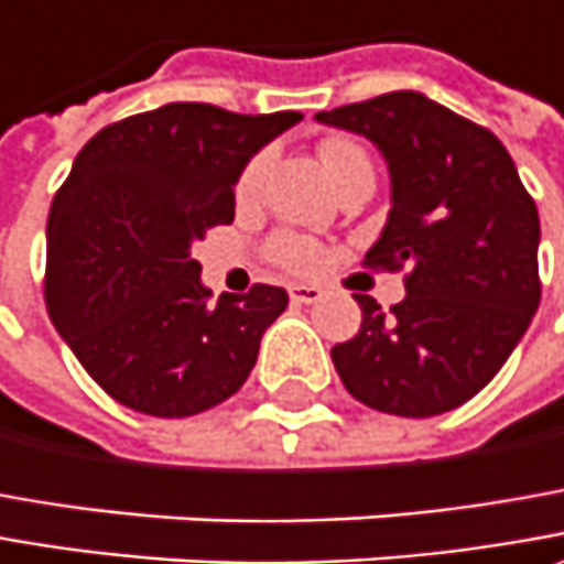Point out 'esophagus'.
Listing matches in <instances>:
<instances>
[{
    "mask_svg": "<svg viewBox=\"0 0 564 564\" xmlns=\"http://www.w3.org/2000/svg\"><path fill=\"white\" fill-rule=\"evenodd\" d=\"M324 296V290L315 286V283H293L290 286V300L300 302V305H312V302H318Z\"/></svg>",
    "mask_w": 564,
    "mask_h": 564,
    "instance_id": "34e87169",
    "label": "esophagus"
}]
</instances>
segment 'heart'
<instances>
[{
  "label": "heart",
  "mask_w": 564,
  "mask_h": 564,
  "mask_svg": "<svg viewBox=\"0 0 564 564\" xmlns=\"http://www.w3.org/2000/svg\"><path fill=\"white\" fill-rule=\"evenodd\" d=\"M321 159H324V165L330 171V177H337L349 162L368 159V155H365L356 143L334 137V140H324V143H321ZM264 171H268V152H259V155H252V159L246 162V167L240 171V177H237V186H234V193H237L240 203L252 199V196L262 189ZM264 249H268V259H271V262L281 264L286 271H293V274H312V271H318L321 262H324V249H321L312 237L296 234V230H278V234L268 240Z\"/></svg>",
  "instance_id": "1"
}]
</instances>
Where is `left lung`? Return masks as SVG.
Returning a JSON list of instances; mask_svg holds the SVG:
<instances>
[{
	"mask_svg": "<svg viewBox=\"0 0 564 564\" xmlns=\"http://www.w3.org/2000/svg\"><path fill=\"white\" fill-rule=\"evenodd\" d=\"M315 118L387 155L393 208L361 264L405 271L390 312L356 293L359 334L330 349L343 387L387 415L458 409L496 378L540 305L534 196L487 127L412 89Z\"/></svg>",
	"mask_w": 564,
	"mask_h": 564,
	"instance_id": "8db88e82",
	"label": "left lung"
}]
</instances>
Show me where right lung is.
<instances>
[{
  "label": "right lung",
  "instance_id": "1",
  "mask_svg": "<svg viewBox=\"0 0 564 564\" xmlns=\"http://www.w3.org/2000/svg\"><path fill=\"white\" fill-rule=\"evenodd\" d=\"M300 118L167 102L102 127L77 152L52 199L43 300L89 378L121 405L199 415L246 383L286 290L252 283L212 302L189 243L234 221L243 165Z\"/></svg>",
  "mask_w": 564,
  "mask_h": 564
}]
</instances>
